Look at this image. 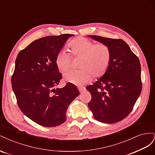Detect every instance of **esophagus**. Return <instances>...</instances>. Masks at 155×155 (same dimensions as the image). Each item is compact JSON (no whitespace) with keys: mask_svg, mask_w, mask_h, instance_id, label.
I'll return each mask as SVG.
<instances>
[{"mask_svg":"<svg viewBox=\"0 0 155 155\" xmlns=\"http://www.w3.org/2000/svg\"><path fill=\"white\" fill-rule=\"evenodd\" d=\"M78 90H79V92L81 93V92H83V91H85V87H80L78 88Z\"/></svg>","mask_w":155,"mask_h":155,"instance_id":"obj_1","label":"esophagus"}]
</instances>
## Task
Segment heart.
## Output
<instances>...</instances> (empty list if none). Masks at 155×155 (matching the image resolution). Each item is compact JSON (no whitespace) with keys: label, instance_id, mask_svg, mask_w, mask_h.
Here are the masks:
<instances>
[{"label":"heart","instance_id":"heart-1","mask_svg":"<svg viewBox=\"0 0 155 155\" xmlns=\"http://www.w3.org/2000/svg\"><path fill=\"white\" fill-rule=\"evenodd\" d=\"M74 58H81L79 67L64 74L67 82L76 85H83L90 81L92 74L96 78L104 75L109 67L111 53L109 46L104 43L94 44L85 37H78L68 44ZM55 64L59 71L65 72L70 68L71 55L65 50H59L56 54Z\"/></svg>","mask_w":155,"mask_h":155}]
</instances>
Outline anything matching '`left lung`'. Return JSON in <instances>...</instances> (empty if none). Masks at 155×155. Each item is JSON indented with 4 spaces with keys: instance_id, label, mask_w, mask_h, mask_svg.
Segmentation results:
<instances>
[{
    "instance_id": "1",
    "label": "left lung",
    "mask_w": 155,
    "mask_h": 155,
    "mask_svg": "<svg viewBox=\"0 0 155 155\" xmlns=\"http://www.w3.org/2000/svg\"><path fill=\"white\" fill-rule=\"evenodd\" d=\"M89 37L109 46L111 59L104 76L86 87L92 95L88 107L96 120L106 124L118 122L132 111L142 91L139 59L122 39Z\"/></svg>"
}]
</instances>
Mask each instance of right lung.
Returning <instances> with one entry per match:
<instances>
[{"instance_id": "right-lung-1", "label": "right lung", "mask_w": 155, "mask_h": 155, "mask_svg": "<svg viewBox=\"0 0 155 155\" xmlns=\"http://www.w3.org/2000/svg\"><path fill=\"white\" fill-rule=\"evenodd\" d=\"M73 35L42 37L22 50L16 58L12 84L18 106L41 126L51 127L64 123L69 105L79 94L71 83L54 88L62 79L55 62L56 54Z\"/></svg>"}]
</instances>
